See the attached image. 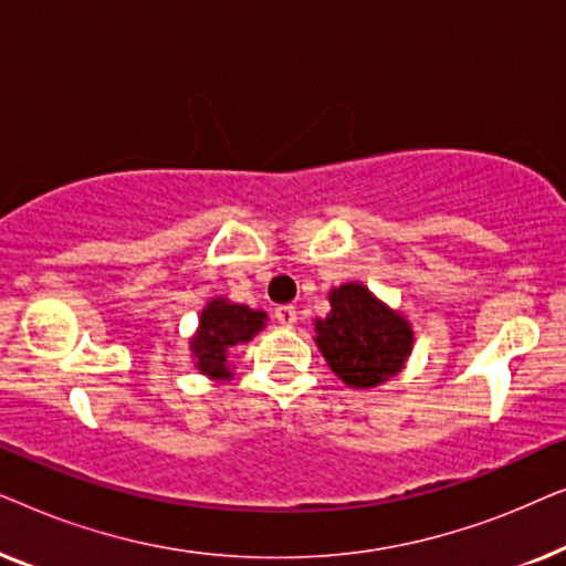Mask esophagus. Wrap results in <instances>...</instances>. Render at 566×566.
Returning <instances> with one entry per match:
<instances>
[{
    "label": "esophagus",
    "mask_w": 566,
    "mask_h": 566,
    "mask_svg": "<svg viewBox=\"0 0 566 566\" xmlns=\"http://www.w3.org/2000/svg\"><path fill=\"white\" fill-rule=\"evenodd\" d=\"M275 319L277 324H283V327H293L296 324V306H277L275 308Z\"/></svg>",
    "instance_id": "34e87169"
}]
</instances>
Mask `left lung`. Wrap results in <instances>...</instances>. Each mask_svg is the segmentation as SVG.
Wrapping results in <instances>:
<instances>
[{
    "mask_svg": "<svg viewBox=\"0 0 566 566\" xmlns=\"http://www.w3.org/2000/svg\"><path fill=\"white\" fill-rule=\"evenodd\" d=\"M329 304L327 319L316 322V345L329 368L355 389L399 374L412 350L409 324L360 283L339 285L329 293Z\"/></svg>",
    "mask_w": 566,
    "mask_h": 566,
    "instance_id": "obj_1",
    "label": "left lung"
}]
</instances>
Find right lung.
I'll return each mask as SVG.
<instances>
[{"label": "right lung", "instance_id": "right-lung-1", "mask_svg": "<svg viewBox=\"0 0 566 566\" xmlns=\"http://www.w3.org/2000/svg\"><path fill=\"white\" fill-rule=\"evenodd\" d=\"M265 312H252L244 304H229V301H211L200 314L198 335L192 337V353L198 358V368L206 376L227 378L229 347L247 343L265 327Z\"/></svg>", "mask_w": 566, "mask_h": 566}]
</instances>
